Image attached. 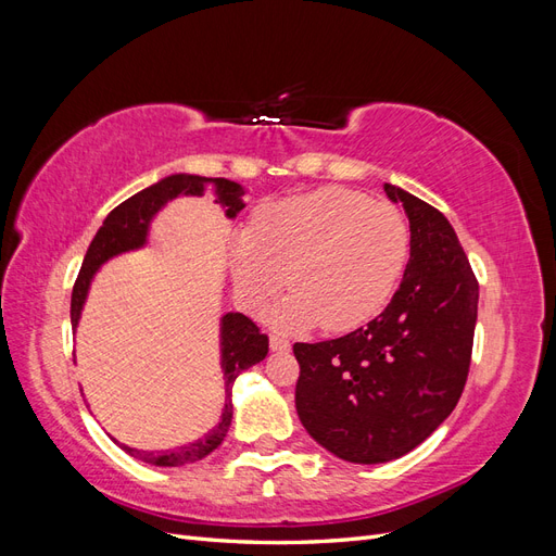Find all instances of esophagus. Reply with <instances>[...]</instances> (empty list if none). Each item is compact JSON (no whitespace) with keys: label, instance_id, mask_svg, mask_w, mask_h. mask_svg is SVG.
Instances as JSON below:
<instances>
[{"label":"esophagus","instance_id":"1","mask_svg":"<svg viewBox=\"0 0 556 556\" xmlns=\"http://www.w3.org/2000/svg\"><path fill=\"white\" fill-rule=\"evenodd\" d=\"M268 345H271L274 352H288L290 350V341L282 339V336H271V339H268Z\"/></svg>","mask_w":556,"mask_h":556}]
</instances>
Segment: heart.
<instances>
[{"mask_svg":"<svg viewBox=\"0 0 556 556\" xmlns=\"http://www.w3.org/2000/svg\"><path fill=\"white\" fill-rule=\"evenodd\" d=\"M410 252L399 208L345 188H319L271 201L231 241L233 290L248 308L266 304L285 282L294 292L274 319L306 329H355L392 299Z\"/></svg>","mask_w":556,"mask_h":556,"instance_id":"1","label":"heart"}]
</instances>
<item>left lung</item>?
Masks as SVG:
<instances>
[{
	"mask_svg": "<svg viewBox=\"0 0 556 556\" xmlns=\"http://www.w3.org/2000/svg\"><path fill=\"white\" fill-rule=\"evenodd\" d=\"M384 192L410 223L399 290L366 327L294 343L301 425L352 464L399 459L445 422L464 392L478 319V280L447 217L396 185Z\"/></svg>",
	"mask_w": 556,
	"mask_h": 556,
	"instance_id": "1",
	"label": "left lung"
}]
</instances>
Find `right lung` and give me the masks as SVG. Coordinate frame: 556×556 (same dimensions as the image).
Returning <instances> with one entry per match:
<instances>
[{
	"label": "right lung",
	"mask_w": 556,
	"mask_h": 556,
	"mask_svg": "<svg viewBox=\"0 0 556 556\" xmlns=\"http://www.w3.org/2000/svg\"><path fill=\"white\" fill-rule=\"evenodd\" d=\"M206 190L215 194V204L225 208V215L233 220L243 208L245 190L239 182L227 180V178H204V176H192V174H174L166 176L157 182L150 185V188L137 192L123 201L121 206H115L109 215L104 225L97 229L94 239L86 252V260H83L80 274L76 278L74 292H72V327L76 331L78 319L86 306V299L90 292L92 278L97 276L102 264L109 260L123 255L129 250H139L148 243L150 223L153 217L174 201L176 197H201ZM268 352V339L266 333L260 331V327L252 323L250 317L243 313H225L220 317V368L225 376V408L220 415V422H217L208 433L201 435V439L180 445L176 450H137L125 443L121 445L129 457L141 459L150 466H185L204 459L217 445L225 441V435L231 425V387L243 371L250 366L260 364Z\"/></svg>",
	"instance_id": "obj_1"
}]
</instances>
